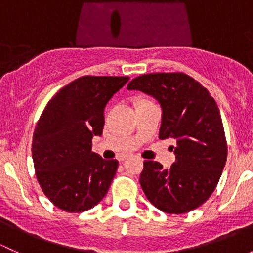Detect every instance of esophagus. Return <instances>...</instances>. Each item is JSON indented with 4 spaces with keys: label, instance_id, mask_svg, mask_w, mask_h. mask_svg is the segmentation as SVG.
Instances as JSON below:
<instances>
[{
    "label": "esophagus",
    "instance_id": "34e87169",
    "mask_svg": "<svg viewBox=\"0 0 253 253\" xmlns=\"http://www.w3.org/2000/svg\"><path fill=\"white\" fill-rule=\"evenodd\" d=\"M127 158H128V155H121V157L119 158V160H120V162H122V160L127 159Z\"/></svg>",
    "mask_w": 253,
    "mask_h": 253
}]
</instances>
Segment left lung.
Returning a JSON list of instances; mask_svg holds the SVG:
<instances>
[{
  "instance_id": "8db88e82",
  "label": "left lung",
  "mask_w": 253,
  "mask_h": 253,
  "mask_svg": "<svg viewBox=\"0 0 253 253\" xmlns=\"http://www.w3.org/2000/svg\"><path fill=\"white\" fill-rule=\"evenodd\" d=\"M127 89L159 101V138L176 141V160L170 169L153 160L144 162L139 176L143 192L153 206L169 214L187 213L202 206L215 190L228 157L215 100L200 82L180 72L139 76Z\"/></svg>"
}]
</instances>
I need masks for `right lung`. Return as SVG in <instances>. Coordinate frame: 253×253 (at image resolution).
Listing matches in <instances>:
<instances>
[{"label": "right lung", "instance_id": "right-lung-1", "mask_svg": "<svg viewBox=\"0 0 253 253\" xmlns=\"http://www.w3.org/2000/svg\"><path fill=\"white\" fill-rule=\"evenodd\" d=\"M128 79L84 76L60 89L45 106L32 155L40 187L57 208L81 213L108 193L119 162L91 152V139L101 136L104 109Z\"/></svg>", "mask_w": 253, "mask_h": 253}]
</instances>
